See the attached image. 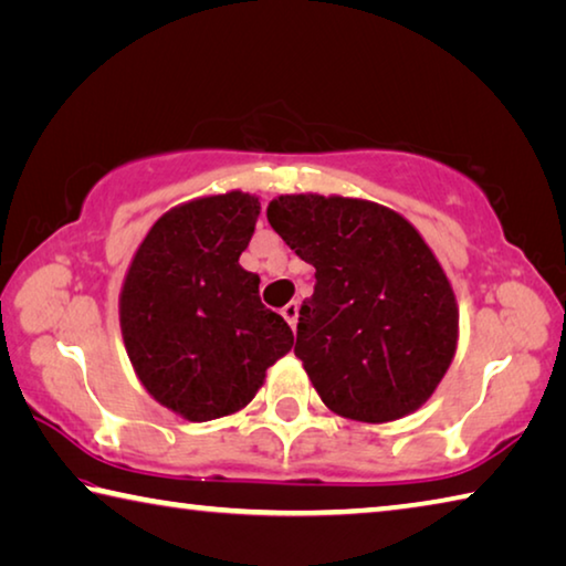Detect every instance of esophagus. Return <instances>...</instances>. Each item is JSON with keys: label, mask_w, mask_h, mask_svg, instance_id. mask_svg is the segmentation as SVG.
Returning <instances> with one entry per match:
<instances>
[{"label": "esophagus", "mask_w": 566, "mask_h": 566, "mask_svg": "<svg viewBox=\"0 0 566 566\" xmlns=\"http://www.w3.org/2000/svg\"><path fill=\"white\" fill-rule=\"evenodd\" d=\"M282 317L290 322V327L294 329L296 327V317H300V304L296 302H290V304H284L282 306Z\"/></svg>", "instance_id": "esophagus-1"}]
</instances>
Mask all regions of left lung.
<instances>
[{
  "label": "left lung",
  "mask_w": 566,
  "mask_h": 566,
  "mask_svg": "<svg viewBox=\"0 0 566 566\" xmlns=\"http://www.w3.org/2000/svg\"><path fill=\"white\" fill-rule=\"evenodd\" d=\"M266 219L317 270L294 354L324 405L371 424L424 405L452 364L459 312L417 229L381 205L319 195L272 199Z\"/></svg>",
  "instance_id": "left-lung-1"
}]
</instances>
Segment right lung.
Here are the masks:
<instances>
[{
    "instance_id": "1",
    "label": "right lung",
    "mask_w": 566,
    "mask_h": 566,
    "mask_svg": "<svg viewBox=\"0 0 566 566\" xmlns=\"http://www.w3.org/2000/svg\"><path fill=\"white\" fill-rule=\"evenodd\" d=\"M260 217L242 191L169 209L129 264L119 324L134 371L159 405L189 421L247 407L266 369L292 349L290 324L239 266Z\"/></svg>"
}]
</instances>
